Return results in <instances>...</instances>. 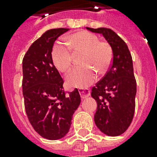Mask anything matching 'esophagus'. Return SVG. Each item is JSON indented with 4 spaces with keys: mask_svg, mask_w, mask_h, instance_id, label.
Listing matches in <instances>:
<instances>
[{
    "mask_svg": "<svg viewBox=\"0 0 157 157\" xmlns=\"http://www.w3.org/2000/svg\"><path fill=\"white\" fill-rule=\"evenodd\" d=\"M79 93H80V95H81V97L82 99L88 98L89 96L90 95V90L87 88L79 89Z\"/></svg>",
    "mask_w": 157,
    "mask_h": 157,
    "instance_id": "obj_1",
    "label": "esophagus"
}]
</instances>
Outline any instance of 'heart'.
I'll return each instance as SVG.
<instances>
[{
	"label": "heart",
	"mask_w": 157,
	"mask_h": 157,
	"mask_svg": "<svg viewBox=\"0 0 157 157\" xmlns=\"http://www.w3.org/2000/svg\"><path fill=\"white\" fill-rule=\"evenodd\" d=\"M66 42L72 54H83L81 59L83 67L74 69L67 76V84L70 87H88L96 78L95 70L103 74L111 66L113 57L112 46L107 41L98 40L93 33L80 31L69 36ZM69 50L61 44H56L51 53L54 67L63 73L70 71L72 66V55Z\"/></svg>",
	"instance_id": "b5f03b06"
}]
</instances>
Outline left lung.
<instances>
[{"label":"left lung","instance_id":"8db88e82","mask_svg":"<svg viewBox=\"0 0 157 157\" xmlns=\"http://www.w3.org/2000/svg\"><path fill=\"white\" fill-rule=\"evenodd\" d=\"M86 28L102 34L112 46V66L92 88L91 96L97 102V127L106 135L118 136L129 128L135 110L137 88L131 54L126 43L112 29Z\"/></svg>","mask_w":157,"mask_h":157}]
</instances>
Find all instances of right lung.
<instances>
[{
    "mask_svg": "<svg viewBox=\"0 0 157 157\" xmlns=\"http://www.w3.org/2000/svg\"><path fill=\"white\" fill-rule=\"evenodd\" d=\"M68 28L46 31L35 40L23 59V94L28 118L40 136L57 140L66 135L81 103L77 89L66 94L63 80L51 59L53 45Z\"/></svg>",
    "mask_w": 157,
    "mask_h": 157,
    "instance_id": "obj_1",
    "label": "right lung"
}]
</instances>
